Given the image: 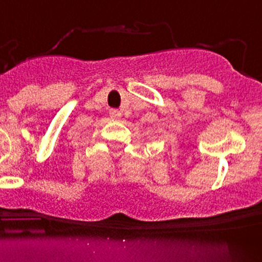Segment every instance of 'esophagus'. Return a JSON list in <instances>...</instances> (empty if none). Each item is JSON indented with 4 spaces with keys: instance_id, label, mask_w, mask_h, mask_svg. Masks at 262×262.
<instances>
[{
    "instance_id": "34e87169",
    "label": "esophagus",
    "mask_w": 262,
    "mask_h": 262,
    "mask_svg": "<svg viewBox=\"0 0 262 262\" xmlns=\"http://www.w3.org/2000/svg\"><path fill=\"white\" fill-rule=\"evenodd\" d=\"M110 116L111 119H114V120H119V119L121 118V113L119 110L113 108V110H110Z\"/></svg>"
}]
</instances>
